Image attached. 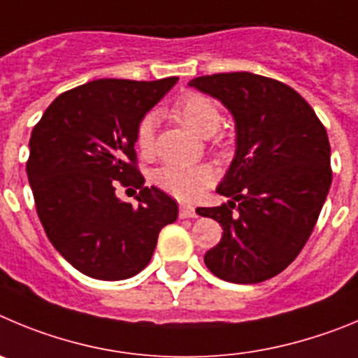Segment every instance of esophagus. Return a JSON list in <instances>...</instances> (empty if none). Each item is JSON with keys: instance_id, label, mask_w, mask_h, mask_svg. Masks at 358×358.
Returning <instances> with one entry per match:
<instances>
[{"instance_id": "obj_1", "label": "esophagus", "mask_w": 358, "mask_h": 358, "mask_svg": "<svg viewBox=\"0 0 358 358\" xmlns=\"http://www.w3.org/2000/svg\"><path fill=\"white\" fill-rule=\"evenodd\" d=\"M180 217L182 219L198 217V212H196V208L192 207V205H185V203H182V205H180Z\"/></svg>"}]
</instances>
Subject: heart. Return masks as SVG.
<instances>
[{"label":"heart","instance_id":"heart-1","mask_svg":"<svg viewBox=\"0 0 358 358\" xmlns=\"http://www.w3.org/2000/svg\"><path fill=\"white\" fill-rule=\"evenodd\" d=\"M171 114L199 137H210L221 127V112L217 105L207 96L196 94V92L183 94L173 105ZM135 141L144 157L153 155V150H155V117L153 115L141 119ZM214 167L207 164H201V166L167 164L155 173L153 182L175 198L194 199L214 182Z\"/></svg>","mask_w":358,"mask_h":358}]
</instances>
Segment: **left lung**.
Segmentation results:
<instances>
[{"label":"left lung","instance_id":"1","mask_svg":"<svg viewBox=\"0 0 358 358\" xmlns=\"http://www.w3.org/2000/svg\"><path fill=\"white\" fill-rule=\"evenodd\" d=\"M189 87L219 99L235 121V157L215 189L230 199L196 208L223 227L205 264L231 283L273 278L303 250L330 191L327 130L294 89L273 78L223 73Z\"/></svg>","mask_w":358,"mask_h":358}]
</instances>
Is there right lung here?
I'll list each match as a JSON object with an SVG mask.
<instances>
[{
  "instance_id": "right-lung-1",
  "label": "right lung",
  "mask_w": 358,
  "mask_h": 358,
  "mask_svg": "<svg viewBox=\"0 0 358 358\" xmlns=\"http://www.w3.org/2000/svg\"><path fill=\"white\" fill-rule=\"evenodd\" d=\"M176 82H89L60 94L31 131L27 175L38 219L55 250L83 275L135 276L160 230L178 217L175 199L144 187L134 150L141 119ZM117 181L141 189L137 208L115 196Z\"/></svg>"
}]
</instances>
